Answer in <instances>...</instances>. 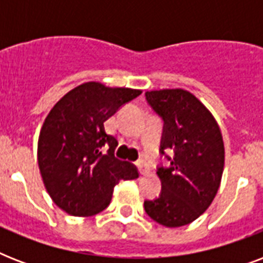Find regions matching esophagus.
Listing matches in <instances>:
<instances>
[{
    "label": "esophagus",
    "instance_id": "34e87169",
    "mask_svg": "<svg viewBox=\"0 0 263 263\" xmlns=\"http://www.w3.org/2000/svg\"><path fill=\"white\" fill-rule=\"evenodd\" d=\"M136 165H138V168L140 169V172L143 173V175H148L150 173V166H148V164L144 160L136 161Z\"/></svg>",
    "mask_w": 263,
    "mask_h": 263
}]
</instances>
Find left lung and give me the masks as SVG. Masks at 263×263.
<instances>
[{"label": "left lung", "mask_w": 263, "mask_h": 263, "mask_svg": "<svg viewBox=\"0 0 263 263\" xmlns=\"http://www.w3.org/2000/svg\"><path fill=\"white\" fill-rule=\"evenodd\" d=\"M146 99L164 120L161 154L169 150L173 156L169 168L157 171L161 195L144 200V210L158 224L179 228L212 204L224 171V140L210 110L190 91H147Z\"/></svg>", "instance_id": "8db88e82"}]
</instances>
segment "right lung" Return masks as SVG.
<instances>
[{
	"instance_id": "add662e5",
	"label": "right lung",
	"mask_w": 263,
	"mask_h": 263,
	"mask_svg": "<svg viewBox=\"0 0 263 263\" xmlns=\"http://www.w3.org/2000/svg\"><path fill=\"white\" fill-rule=\"evenodd\" d=\"M142 90L87 82L64 95L45 119L38 139V165L46 191L60 209L78 217L109 206L120 180L139 177L135 165L115 157L117 139L105 121ZM106 144L109 150L102 155Z\"/></svg>"
}]
</instances>
